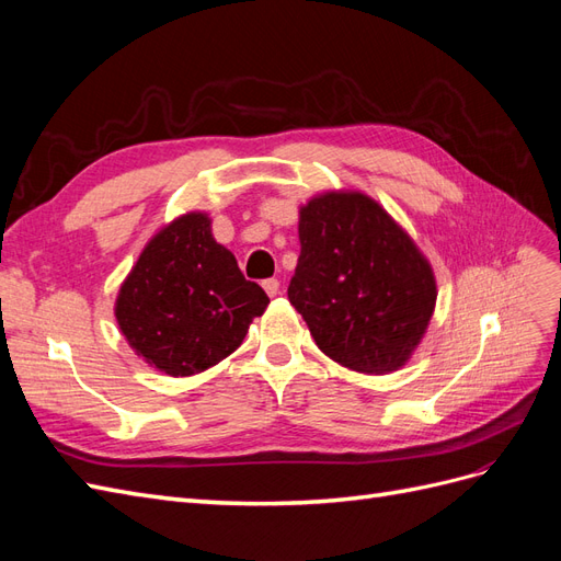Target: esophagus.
Segmentation results:
<instances>
[{
  "label": "esophagus",
  "mask_w": 561,
  "mask_h": 561,
  "mask_svg": "<svg viewBox=\"0 0 561 561\" xmlns=\"http://www.w3.org/2000/svg\"><path fill=\"white\" fill-rule=\"evenodd\" d=\"M262 287H264L268 297H276V295L280 293V280H278V278H266V280L262 283Z\"/></svg>",
  "instance_id": "esophagus-1"
}]
</instances>
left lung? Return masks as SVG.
<instances>
[{"label": "left lung", "mask_w": 561, "mask_h": 561, "mask_svg": "<svg viewBox=\"0 0 561 561\" xmlns=\"http://www.w3.org/2000/svg\"><path fill=\"white\" fill-rule=\"evenodd\" d=\"M299 243L287 299L318 348L365 375L400 369L437 299L433 268L414 241L377 201L330 192L299 210Z\"/></svg>", "instance_id": "1"}]
</instances>
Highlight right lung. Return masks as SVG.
<instances>
[{
    "instance_id": "right-lung-1",
    "label": "right lung",
    "mask_w": 561,
    "mask_h": 561,
    "mask_svg": "<svg viewBox=\"0 0 561 561\" xmlns=\"http://www.w3.org/2000/svg\"><path fill=\"white\" fill-rule=\"evenodd\" d=\"M268 304L210 219L190 213L147 243L116 297V322L135 353L171 377H192L241 346Z\"/></svg>"
}]
</instances>
